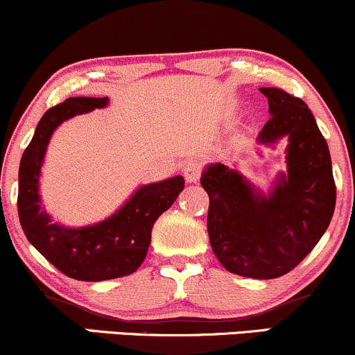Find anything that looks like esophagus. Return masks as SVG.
<instances>
[{"label": "esophagus", "mask_w": 355, "mask_h": 355, "mask_svg": "<svg viewBox=\"0 0 355 355\" xmlns=\"http://www.w3.org/2000/svg\"><path fill=\"white\" fill-rule=\"evenodd\" d=\"M183 175H185L187 182L197 183L200 180L202 175V164L198 160H189L183 166Z\"/></svg>", "instance_id": "esophagus-1"}]
</instances>
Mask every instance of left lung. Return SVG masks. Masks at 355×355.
Masks as SVG:
<instances>
[{"label": "left lung", "mask_w": 355, "mask_h": 355, "mask_svg": "<svg viewBox=\"0 0 355 355\" xmlns=\"http://www.w3.org/2000/svg\"><path fill=\"white\" fill-rule=\"evenodd\" d=\"M270 118L260 144L288 137L287 175L268 197L225 165H210L200 178L209 193L210 245L232 274L275 279L299 266L317 245L336 209L331 153L312 112L282 88H260Z\"/></svg>", "instance_id": "1"}]
</instances>
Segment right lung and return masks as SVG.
I'll use <instances>...</instances> for the list:
<instances>
[{"label":"right lung","mask_w":355,"mask_h":355,"mask_svg":"<svg viewBox=\"0 0 355 355\" xmlns=\"http://www.w3.org/2000/svg\"><path fill=\"white\" fill-rule=\"evenodd\" d=\"M108 98L73 96L44 113L24 150L18 175V215L26 239L64 275L87 282L133 274L148 252L152 227L183 190V177L140 187L115 215L83 229L53 223L40 205L38 177L51 133L61 121L103 108Z\"/></svg>","instance_id":"add662e5"}]
</instances>
